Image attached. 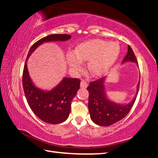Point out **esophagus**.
<instances>
[{
	"label": "esophagus",
	"mask_w": 158,
	"mask_h": 158,
	"mask_svg": "<svg viewBox=\"0 0 158 158\" xmlns=\"http://www.w3.org/2000/svg\"><path fill=\"white\" fill-rule=\"evenodd\" d=\"M80 86L83 88V89H85L88 86V83L85 80H82L81 81V84H80Z\"/></svg>",
	"instance_id": "1"
}]
</instances>
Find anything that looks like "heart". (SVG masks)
Wrapping results in <instances>:
<instances>
[{
	"mask_svg": "<svg viewBox=\"0 0 158 158\" xmlns=\"http://www.w3.org/2000/svg\"><path fill=\"white\" fill-rule=\"evenodd\" d=\"M120 53L119 45L102 40H90L79 44L75 52H69L67 60L69 65L81 70L83 61H89V68L93 75L101 76L106 73L116 62Z\"/></svg>",
	"mask_w": 158,
	"mask_h": 158,
	"instance_id": "b5f03b06",
	"label": "heart"
}]
</instances>
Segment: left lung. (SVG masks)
<instances>
[{"label": "left lung", "instance_id": "left-lung-1", "mask_svg": "<svg viewBox=\"0 0 158 158\" xmlns=\"http://www.w3.org/2000/svg\"><path fill=\"white\" fill-rule=\"evenodd\" d=\"M127 61L137 63L135 53L130 45H128L127 53L123 63ZM104 81L105 77L90 83L87 88L89 92L88 106L90 118L95 123L101 126H109L121 121L130 111L137 97L140 81H139L137 85V91L135 98L131 102L125 105L113 102L106 98Z\"/></svg>", "mask_w": 158, "mask_h": 158}]
</instances>
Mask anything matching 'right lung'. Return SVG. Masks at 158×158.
Listing matches in <instances>:
<instances>
[{"instance_id":"add662e5","label":"right lung","mask_w":158,"mask_h":158,"mask_svg":"<svg viewBox=\"0 0 158 158\" xmlns=\"http://www.w3.org/2000/svg\"><path fill=\"white\" fill-rule=\"evenodd\" d=\"M70 38L69 35L52 34L39 40L31 47L23 67V89L28 105L36 116L49 124L60 123L68 118L71 110V102L79 89L81 80L65 77L54 89L44 91L35 86L32 82L26 61L36 48L44 42L65 41Z\"/></svg>"}]
</instances>
